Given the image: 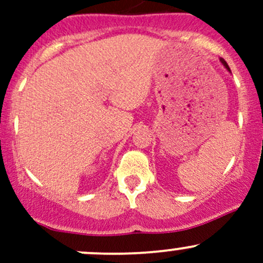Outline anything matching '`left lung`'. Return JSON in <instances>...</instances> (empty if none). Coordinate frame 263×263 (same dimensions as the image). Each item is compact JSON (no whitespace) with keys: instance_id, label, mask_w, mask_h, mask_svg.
<instances>
[{"instance_id":"left-lung-1","label":"left lung","mask_w":263,"mask_h":263,"mask_svg":"<svg viewBox=\"0 0 263 263\" xmlns=\"http://www.w3.org/2000/svg\"><path fill=\"white\" fill-rule=\"evenodd\" d=\"M221 62H222V65H224V66H225V67H227V68H228V70H229V71H230V68H229V66H228V63H227V62H225V61H224V60H221Z\"/></svg>"}]
</instances>
